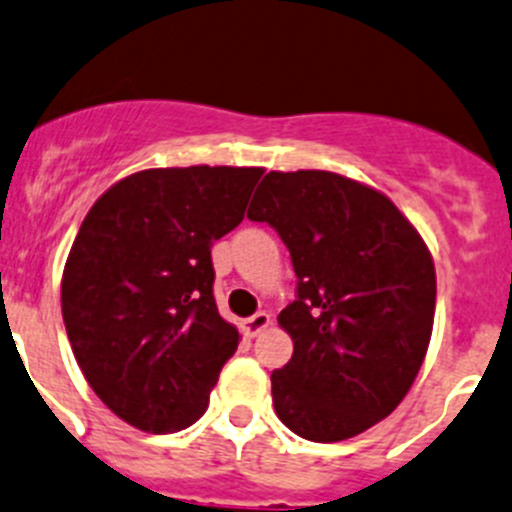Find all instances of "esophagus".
<instances>
[{
    "mask_svg": "<svg viewBox=\"0 0 512 512\" xmlns=\"http://www.w3.org/2000/svg\"><path fill=\"white\" fill-rule=\"evenodd\" d=\"M270 325H272V320H270V315H267V312H257V315L247 317V320L242 322V327H245L247 337H257L262 330H267V327H270Z\"/></svg>",
    "mask_w": 512,
    "mask_h": 512,
    "instance_id": "34e87169",
    "label": "esophagus"
}]
</instances>
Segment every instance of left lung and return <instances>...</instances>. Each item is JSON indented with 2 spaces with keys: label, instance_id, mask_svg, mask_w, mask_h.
<instances>
[{
  "label": "left lung",
  "instance_id": "1",
  "mask_svg": "<svg viewBox=\"0 0 512 512\" xmlns=\"http://www.w3.org/2000/svg\"><path fill=\"white\" fill-rule=\"evenodd\" d=\"M247 217L275 227L297 275L277 317L295 345L272 372L277 418L312 443L365 433L403 403L428 352V245L388 195L325 170L270 172Z\"/></svg>",
  "mask_w": 512,
  "mask_h": 512
}]
</instances>
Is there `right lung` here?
Masks as SVG:
<instances>
[{
	"mask_svg": "<svg viewBox=\"0 0 512 512\" xmlns=\"http://www.w3.org/2000/svg\"><path fill=\"white\" fill-rule=\"evenodd\" d=\"M262 167H157L114 182L62 272V317L89 388L145 433L202 418L240 332L212 295L210 247L235 230Z\"/></svg>",
	"mask_w": 512,
	"mask_h": 512,
	"instance_id": "1",
	"label": "right lung"
}]
</instances>
